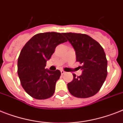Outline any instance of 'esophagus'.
I'll list each match as a JSON object with an SVG mask.
<instances>
[{
  "label": "esophagus",
  "mask_w": 123,
  "mask_h": 123,
  "mask_svg": "<svg viewBox=\"0 0 123 123\" xmlns=\"http://www.w3.org/2000/svg\"><path fill=\"white\" fill-rule=\"evenodd\" d=\"M61 74H62H62H64L66 73V72H65L64 71H63V70H61Z\"/></svg>",
  "instance_id": "obj_1"
}]
</instances>
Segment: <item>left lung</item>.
<instances>
[{"instance_id": "left-lung-1", "label": "left lung", "mask_w": 123, "mask_h": 123, "mask_svg": "<svg viewBox=\"0 0 123 123\" xmlns=\"http://www.w3.org/2000/svg\"><path fill=\"white\" fill-rule=\"evenodd\" d=\"M75 50L76 61L81 75L73 74V80L68 83L71 94L78 98L93 96L101 88L107 75V61L103 48L90 36L81 33H62Z\"/></svg>"}]
</instances>
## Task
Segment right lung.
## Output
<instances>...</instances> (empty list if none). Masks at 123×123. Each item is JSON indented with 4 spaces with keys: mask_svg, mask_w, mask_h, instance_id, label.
I'll return each instance as SVG.
<instances>
[{
    "mask_svg": "<svg viewBox=\"0 0 123 123\" xmlns=\"http://www.w3.org/2000/svg\"><path fill=\"white\" fill-rule=\"evenodd\" d=\"M67 42L62 33H41L25 45L18 60V74L22 86L31 97L38 100L51 97L61 76L58 69H45L59 44Z\"/></svg>",
    "mask_w": 123,
    "mask_h": 123,
    "instance_id": "add662e5",
    "label": "right lung"
}]
</instances>
